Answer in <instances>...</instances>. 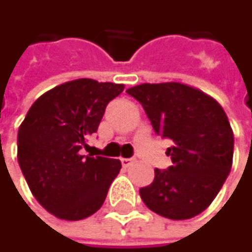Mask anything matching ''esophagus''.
<instances>
[{
	"mask_svg": "<svg viewBox=\"0 0 252 252\" xmlns=\"http://www.w3.org/2000/svg\"><path fill=\"white\" fill-rule=\"evenodd\" d=\"M121 164H122V167L128 168V167H131L133 164H136V158H122V159H121Z\"/></svg>",
	"mask_w": 252,
	"mask_h": 252,
	"instance_id": "34e87169",
	"label": "esophagus"
}]
</instances>
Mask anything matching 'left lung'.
<instances>
[{
	"instance_id": "left-lung-1",
	"label": "left lung",
	"mask_w": 252,
	"mask_h": 252,
	"mask_svg": "<svg viewBox=\"0 0 252 252\" xmlns=\"http://www.w3.org/2000/svg\"><path fill=\"white\" fill-rule=\"evenodd\" d=\"M145 109L154 131L173 142L171 165L155 170L140 189L154 213L186 220L201 214L226 182L233 159V131L223 107L205 93L179 82L142 84L127 90Z\"/></svg>"
}]
</instances>
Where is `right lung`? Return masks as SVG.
<instances>
[{"label":"right lung","instance_id":"add662e5","mask_svg":"<svg viewBox=\"0 0 252 252\" xmlns=\"http://www.w3.org/2000/svg\"><path fill=\"white\" fill-rule=\"evenodd\" d=\"M122 91V84L75 79L42 94L26 113L17 161L36 201L57 219L82 220L103 205L121 162L81 151Z\"/></svg>","mask_w":252,"mask_h":252}]
</instances>
